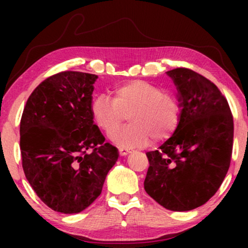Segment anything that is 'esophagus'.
<instances>
[{
	"mask_svg": "<svg viewBox=\"0 0 248 248\" xmlns=\"http://www.w3.org/2000/svg\"><path fill=\"white\" fill-rule=\"evenodd\" d=\"M131 152V149L127 148H120V155H126Z\"/></svg>",
	"mask_w": 248,
	"mask_h": 248,
	"instance_id": "1",
	"label": "esophagus"
}]
</instances>
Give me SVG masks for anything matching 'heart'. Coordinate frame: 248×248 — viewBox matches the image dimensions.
Listing matches in <instances>:
<instances>
[{"label":"heart","mask_w":248,"mask_h":248,"mask_svg":"<svg viewBox=\"0 0 248 248\" xmlns=\"http://www.w3.org/2000/svg\"><path fill=\"white\" fill-rule=\"evenodd\" d=\"M114 97L98 94L91 103V115L97 126L110 134L129 116L130 124L110 139L122 147H141L164 141L174 133L181 117V105L172 94L161 93L154 84L132 80L118 84Z\"/></svg>","instance_id":"obj_1"}]
</instances>
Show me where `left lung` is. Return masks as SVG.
<instances>
[{"label":"left lung","instance_id":"obj_1","mask_svg":"<svg viewBox=\"0 0 248 248\" xmlns=\"http://www.w3.org/2000/svg\"><path fill=\"white\" fill-rule=\"evenodd\" d=\"M177 89L181 117L174 134L147 152L144 189L171 211H189L209 201L230 166L233 120L228 101L211 81L178 67L167 72Z\"/></svg>","mask_w":248,"mask_h":248}]
</instances>
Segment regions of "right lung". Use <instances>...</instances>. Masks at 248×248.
Listing matches in <instances>:
<instances>
[{
    "mask_svg": "<svg viewBox=\"0 0 248 248\" xmlns=\"http://www.w3.org/2000/svg\"><path fill=\"white\" fill-rule=\"evenodd\" d=\"M96 74L64 71L30 94L20 122L26 178L54 211L79 213L98 196L118 150L91 115Z\"/></svg>",
    "mask_w": 248,
    "mask_h": 248,
    "instance_id": "right-lung-1",
    "label": "right lung"
}]
</instances>
